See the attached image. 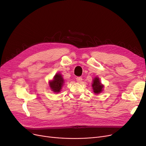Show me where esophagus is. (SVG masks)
I'll return each instance as SVG.
<instances>
[{
    "label": "esophagus",
    "mask_w": 146,
    "mask_h": 146,
    "mask_svg": "<svg viewBox=\"0 0 146 146\" xmlns=\"http://www.w3.org/2000/svg\"><path fill=\"white\" fill-rule=\"evenodd\" d=\"M76 80L78 82H81L82 80V78L81 77H77L76 78Z\"/></svg>",
    "instance_id": "esophagus-1"
}]
</instances>
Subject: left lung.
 <instances>
[{"mask_svg":"<svg viewBox=\"0 0 146 146\" xmlns=\"http://www.w3.org/2000/svg\"><path fill=\"white\" fill-rule=\"evenodd\" d=\"M92 87H93V90L95 94H99L102 91V88L103 86L101 85V83L100 82V80H99V78H95L94 80V82L92 84Z\"/></svg>","mask_w":146,"mask_h":146,"instance_id":"obj_1","label":"left lung"}]
</instances>
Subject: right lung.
I'll list each match as a JSON object with an SVG mask.
<instances>
[{"instance_id":"1","label":"right lung","mask_w":146,"mask_h":146,"mask_svg":"<svg viewBox=\"0 0 146 146\" xmlns=\"http://www.w3.org/2000/svg\"><path fill=\"white\" fill-rule=\"evenodd\" d=\"M64 83V80L62 76L59 73L55 75L54 78L52 82L50 83V86L52 90L54 92H59L61 87H62Z\"/></svg>"}]
</instances>
